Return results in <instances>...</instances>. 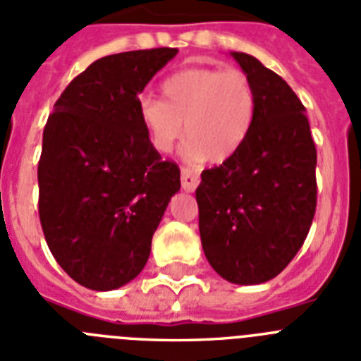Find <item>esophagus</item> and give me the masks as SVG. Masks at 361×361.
<instances>
[{
    "instance_id": "obj_1",
    "label": "esophagus",
    "mask_w": 361,
    "mask_h": 361,
    "mask_svg": "<svg viewBox=\"0 0 361 361\" xmlns=\"http://www.w3.org/2000/svg\"><path fill=\"white\" fill-rule=\"evenodd\" d=\"M200 183V174L196 171H192V169H181V187H183V190H187V192H192V190L198 187Z\"/></svg>"
}]
</instances>
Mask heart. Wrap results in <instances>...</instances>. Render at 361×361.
<instances>
[{
	"instance_id": "b5f03b06",
	"label": "heart",
	"mask_w": 361,
	"mask_h": 361,
	"mask_svg": "<svg viewBox=\"0 0 361 361\" xmlns=\"http://www.w3.org/2000/svg\"><path fill=\"white\" fill-rule=\"evenodd\" d=\"M163 101L143 97L139 119L159 152H171L185 132L189 161H227L240 150L255 121L257 93L237 68H187L165 78Z\"/></svg>"
}]
</instances>
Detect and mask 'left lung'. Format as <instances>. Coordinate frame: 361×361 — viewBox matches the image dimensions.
Masks as SVG:
<instances>
[{
    "label": "left lung",
    "mask_w": 361,
    "mask_h": 361,
    "mask_svg": "<svg viewBox=\"0 0 361 361\" xmlns=\"http://www.w3.org/2000/svg\"><path fill=\"white\" fill-rule=\"evenodd\" d=\"M231 54L255 86V121L235 156L202 172L200 238L220 277L260 284L290 264L310 231L317 152L292 87L255 56Z\"/></svg>",
    "instance_id": "left-lung-1"
}]
</instances>
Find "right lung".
Masks as SVG:
<instances>
[{"label": "right lung", "instance_id": "right-lung-1", "mask_svg": "<svg viewBox=\"0 0 361 361\" xmlns=\"http://www.w3.org/2000/svg\"><path fill=\"white\" fill-rule=\"evenodd\" d=\"M176 53L157 47L95 60L45 123L42 229L63 271L90 290H115L141 274L180 190V166L163 161L139 119V93Z\"/></svg>", "mask_w": 361, "mask_h": 361}]
</instances>
